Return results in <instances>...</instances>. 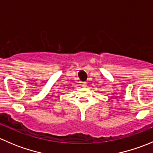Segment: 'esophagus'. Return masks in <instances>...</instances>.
I'll return each instance as SVG.
<instances>
[{"label": "esophagus", "instance_id": "esophagus-1", "mask_svg": "<svg viewBox=\"0 0 153 153\" xmlns=\"http://www.w3.org/2000/svg\"><path fill=\"white\" fill-rule=\"evenodd\" d=\"M81 86H82V87H86V82H81Z\"/></svg>", "mask_w": 153, "mask_h": 153}]
</instances>
